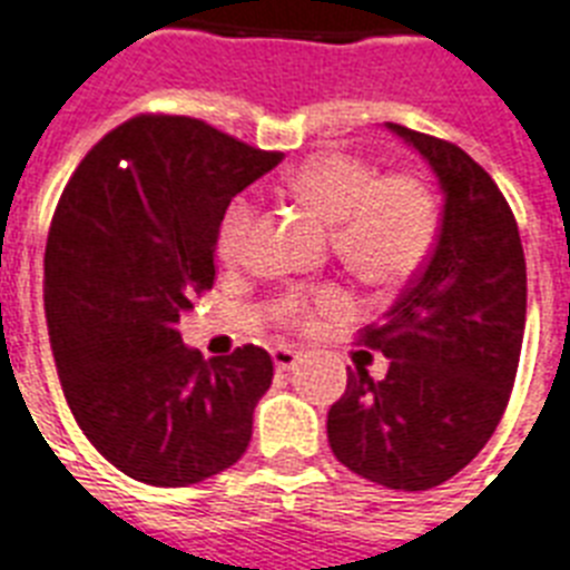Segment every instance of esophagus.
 <instances>
[{"mask_svg":"<svg viewBox=\"0 0 570 570\" xmlns=\"http://www.w3.org/2000/svg\"><path fill=\"white\" fill-rule=\"evenodd\" d=\"M298 357H301L298 351L286 348V345H277V348L272 351V360H275L277 372H289V368H295Z\"/></svg>","mask_w":570,"mask_h":570,"instance_id":"34e87169","label":"esophagus"}]
</instances>
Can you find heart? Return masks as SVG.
<instances>
[{
    "label": "heart",
    "instance_id": "heart-1",
    "mask_svg": "<svg viewBox=\"0 0 570 570\" xmlns=\"http://www.w3.org/2000/svg\"><path fill=\"white\" fill-rule=\"evenodd\" d=\"M284 187L333 225V252L354 275L377 289L413 281L433 254L439 237V205L433 189L413 173L381 175L372 160L351 151H327L284 175ZM257 219L252 196H237L222 213L216 252L228 266L248 257ZM348 309L336 286L295 289L277 304L286 327L307 331L325 316Z\"/></svg>",
    "mask_w": 570,
    "mask_h": 570
}]
</instances>
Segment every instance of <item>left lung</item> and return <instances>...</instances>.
Instances as JSON below:
<instances>
[{"label": "left lung", "mask_w": 570, "mask_h": 570, "mask_svg": "<svg viewBox=\"0 0 570 570\" xmlns=\"http://www.w3.org/2000/svg\"><path fill=\"white\" fill-rule=\"evenodd\" d=\"M439 175L445 205L424 269L360 345L390 357L383 381L348 368L327 413L333 456L401 492L451 480L510 404L527 318V263L512 207L471 155L390 122Z\"/></svg>", "instance_id": "1"}]
</instances>
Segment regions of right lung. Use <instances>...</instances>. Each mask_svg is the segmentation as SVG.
Segmentation results:
<instances>
[{
    "label": "right lung",
    "mask_w": 570,
    "mask_h": 570,
    "mask_svg": "<svg viewBox=\"0 0 570 570\" xmlns=\"http://www.w3.org/2000/svg\"><path fill=\"white\" fill-rule=\"evenodd\" d=\"M281 157L202 119L140 114L60 193L43 261L60 386L92 448L140 483H202L252 442L269 351L205 360L178 325L213 289L222 213Z\"/></svg>",
    "instance_id": "right-lung-1"
}]
</instances>
